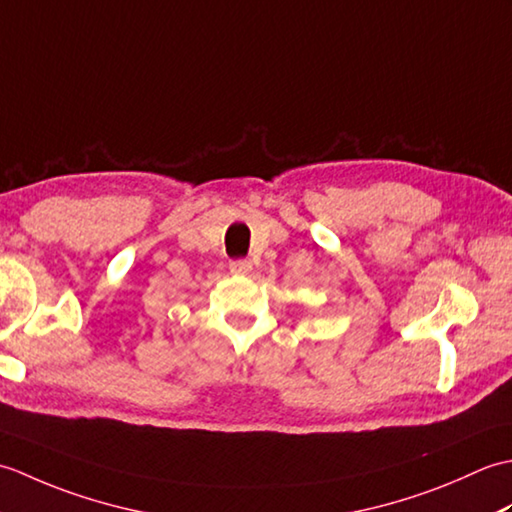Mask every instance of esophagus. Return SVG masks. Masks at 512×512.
Listing matches in <instances>:
<instances>
[{"label": "esophagus", "mask_w": 512, "mask_h": 512, "mask_svg": "<svg viewBox=\"0 0 512 512\" xmlns=\"http://www.w3.org/2000/svg\"><path fill=\"white\" fill-rule=\"evenodd\" d=\"M228 268H231L233 275H248L250 270H253V264H250L248 259H231Z\"/></svg>", "instance_id": "34e87169"}]
</instances>
